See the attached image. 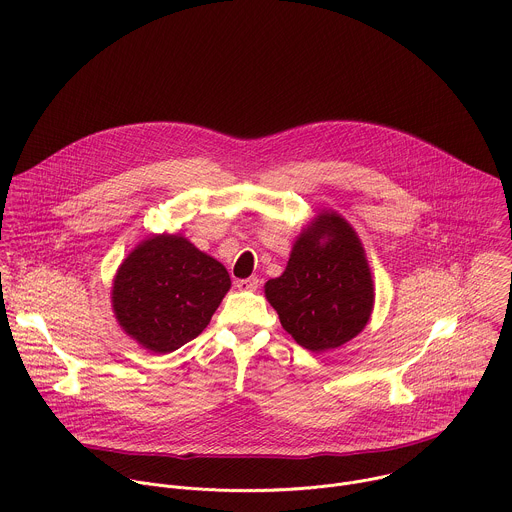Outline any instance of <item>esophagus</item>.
Masks as SVG:
<instances>
[{
    "label": "esophagus",
    "instance_id": "esophagus-1",
    "mask_svg": "<svg viewBox=\"0 0 512 512\" xmlns=\"http://www.w3.org/2000/svg\"><path fill=\"white\" fill-rule=\"evenodd\" d=\"M259 287V279L257 277H249V279H239L237 281V289L241 291H255Z\"/></svg>",
    "mask_w": 512,
    "mask_h": 512
}]
</instances>
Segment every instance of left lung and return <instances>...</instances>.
I'll return each instance as SVG.
<instances>
[{"instance_id": "left-lung-1", "label": "left lung", "mask_w": 512, "mask_h": 512, "mask_svg": "<svg viewBox=\"0 0 512 512\" xmlns=\"http://www.w3.org/2000/svg\"><path fill=\"white\" fill-rule=\"evenodd\" d=\"M265 297L283 329L313 353L357 337L375 289L355 229L337 213H319L297 237L283 275L265 283Z\"/></svg>"}]
</instances>
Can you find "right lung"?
Wrapping results in <instances>:
<instances>
[{"instance_id":"1","label":"right lung","mask_w":512,"mask_h":512,"mask_svg":"<svg viewBox=\"0 0 512 512\" xmlns=\"http://www.w3.org/2000/svg\"><path fill=\"white\" fill-rule=\"evenodd\" d=\"M231 287L227 269L181 235H153L119 265L111 305L121 329L153 353H171L209 325Z\"/></svg>"}]
</instances>
